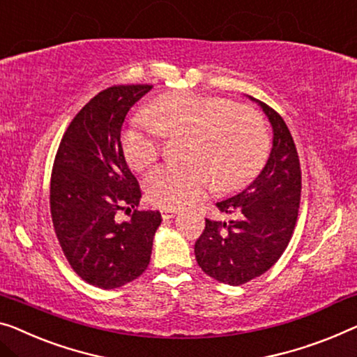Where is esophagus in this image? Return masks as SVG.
<instances>
[{"label":"esophagus","instance_id":"esophagus-1","mask_svg":"<svg viewBox=\"0 0 357 357\" xmlns=\"http://www.w3.org/2000/svg\"><path fill=\"white\" fill-rule=\"evenodd\" d=\"M178 213H179V208H176V206H163L162 208V216L165 220H169V218L178 215Z\"/></svg>","mask_w":357,"mask_h":357}]
</instances>
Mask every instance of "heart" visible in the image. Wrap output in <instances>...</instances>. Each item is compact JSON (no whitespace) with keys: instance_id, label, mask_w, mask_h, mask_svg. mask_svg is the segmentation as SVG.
I'll use <instances>...</instances> for the list:
<instances>
[{"instance_id":"obj_1","label":"heart","mask_w":357,"mask_h":357,"mask_svg":"<svg viewBox=\"0 0 357 357\" xmlns=\"http://www.w3.org/2000/svg\"><path fill=\"white\" fill-rule=\"evenodd\" d=\"M152 120L131 121L121 144L128 163L144 169L160 155L163 136L189 135V163H163L144 179L149 200L160 206L194 204L211 188L248 184L268 155V132L257 112L199 93L165 94L149 105Z\"/></svg>"}]
</instances>
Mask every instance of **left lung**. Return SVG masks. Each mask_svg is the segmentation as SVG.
I'll return each mask as SVG.
<instances>
[{"instance_id":"8db88e82","label":"left lung","mask_w":357,"mask_h":357,"mask_svg":"<svg viewBox=\"0 0 357 357\" xmlns=\"http://www.w3.org/2000/svg\"><path fill=\"white\" fill-rule=\"evenodd\" d=\"M248 99L273 128L269 158L245 189L216 202L218 210L236 220H205L194 248L202 271L227 285L259 278L278 261L294 234L301 195L300 158L284 119L261 100Z\"/></svg>"}]
</instances>
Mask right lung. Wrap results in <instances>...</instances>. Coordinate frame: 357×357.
I'll return each mask as SVG.
<instances>
[{"label":"right lung","mask_w":357,"mask_h":357,"mask_svg":"<svg viewBox=\"0 0 357 357\" xmlns=\"http://www.w3.org/2000/svg\"><path fill=\"white\" fill-rule=\"evenodd\" d=\"M152 84H120L100 91L63 135L51 174V216L73 271L99 289H119L151 261L160 211L137 210L139 184L128 168L121 126ZM120 209L130 220L116 221Z\"/></svg>","instance_id":"add662e5"}]
</instances>
